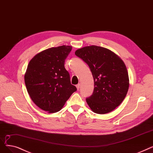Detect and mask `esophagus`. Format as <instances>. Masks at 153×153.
Returning <instances> with one entry per match:
<instances>
[{"label":"esophagus","mask_w":153,"mask_h":153,"mask_svg":"<svg viewBox=\"0 0 153 153\" xmlns=\"http://www.w3.org/2000/svg\"><path fill=\"white\" fill-rule=\"evenodd\" d=\"M79 86H80V84H79V83L76 85V88H77V90H79Z\"/></svg>","instance_id":"obj_1"}]
</instances>
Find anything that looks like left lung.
<instances>
[{"label": "left lung", "instance_id": "1", "mask_svg": "<svg viewBox=\"0 0 153 153\" xmlns=\"http://www.w3.org/2000/svg\"><path fill=\"white\" fill-rule=\"evenodd\" d=\"M75 53L88 64L94 79V91L86 99L87 104L97 114L113 111L124 100L129 88L125 63L111 50L96 45L79 48Z\"/></svg>", "mask_w": 153, "mask_h": 153}]
</instances>
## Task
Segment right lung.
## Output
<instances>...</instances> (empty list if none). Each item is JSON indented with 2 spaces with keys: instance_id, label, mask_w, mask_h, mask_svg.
<instances>
[{
  "instance_id": "obj_1",
  "label": "right lung",
  "mask_w": 153,
  "mask_h": 153,
  "mask_svg": "<svg viewBox=\"0 0 153 153\" xmlns=\"http://www.w3.org/2000/svg\"><path fill=\"white\" fill-rule=\"evenodd\" d=\"M71 46L43 50L29 62L24 76L28 93L33 103L50 113L59 111L76 88L71 84L65 59Z\"/></svg>"
}]
</instances>
